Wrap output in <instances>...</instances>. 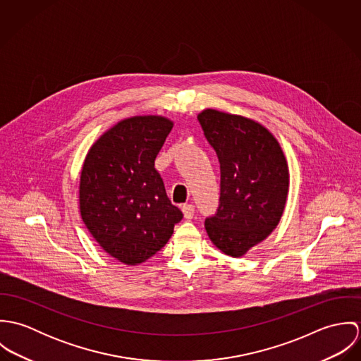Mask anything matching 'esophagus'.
Wrapping results in <instances>:
<instances>
[{"instance_id":"esophagus-1","label":"esophagus","mask_w":361,"mask_h":361,"mask_svg":"<svg viewBox=\"0 0 361 361\" xmlns=\"http://www.w3.org/2000/svg\"><path fill=\"white\" fill-rule=\"evenodd\" d=\"M182 211H183V215L186 219H192L193 215H195V206L193 204H185L182 207Z\"/></svg>"}]
</instances>
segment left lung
Returning <instances> with one entry per match:
<instances>
[{
	"label": "left lung",
	"instance_id": "left-lung-1",
	"mask_svg": "<svg viewBox=\"0 0 361 361\" xmlns=\"http://www.w3.org/2000/svg\"><path fill=\"white\" fill-rule=\"evenodd\" d=\"M221 169L219 206L206 218L211 242L242 257L278 225L286 204L289 171L276 139L257 122L216 109L197 116Z\"/></svg>",
	"mask_w": 361,
	"mask_h": 361
}]
</instances>
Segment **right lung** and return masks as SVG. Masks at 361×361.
<instances>
[{
  "label": "right lung",
  "mask_w": 361,
  "mask_h": 361,
  "mask_svg": "<svg viewBox=\"0 0 361 361\" xmlns=\"http://www.w3.org/2000/svg\"><path fill=\"white\" fill-rule=\"evenodd\" d=\"M172 125L154 115L123 119L86 155L79 188L82 219L104 250L123 264L154 256L183 218L154 168Z\"/></svg>",
  "instance_id": "add662e5"
}]
</instances>
